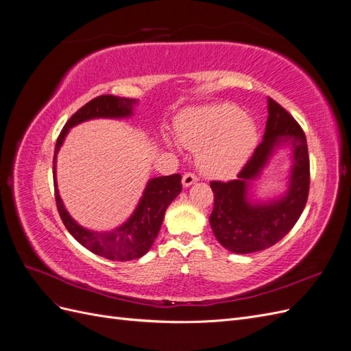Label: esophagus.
<instances>
[{
  "mask_svg": "<svg viewBox=\"0 0 351 351\" xmlns=\"http://www.w3.org/2000/svg\"><path fill=\"white\" fill-rule=\"evenodd\" d=\"M196 182H197V176H195L193 173H186V174L183 176V180H182V183H183L184 187L192 186V184L196 183Z\"/></svg>",
  "mask_w": 351,
  "mask_h": 351,
  "instance_id": "obj_1",
  "label": "esophagus"
}]
</instances>
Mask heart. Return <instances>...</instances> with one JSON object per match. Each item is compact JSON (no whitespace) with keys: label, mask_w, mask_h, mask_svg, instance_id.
Instances as JSON below:
<instances>
[{"label":"heart","mask_w":351,"mask_h":351,"mask_svg":"<svg viewBox=\"0 0 351 351\" xmlns=\"http://www.w3.org/2000/svg\"><path fill=\"white\" fill-rule=\"evenodd\" d=\"M177 134L197 151L200 168L217 177L236 174L258 141L256 125L232 105L187 111L177 121Z\"/></svg>","instance_id":"obj_1"}]
</instances>
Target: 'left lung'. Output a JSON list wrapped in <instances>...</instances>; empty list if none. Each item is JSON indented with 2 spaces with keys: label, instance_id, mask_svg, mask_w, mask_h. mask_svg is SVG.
I'll return each instance as SVG.
<instances>
[{
  "label": "left lung",
  "instance_id": "left-lung-1",
  "mask_svg": "<svg viewBox=\"0 0 351 351\" xmlns=\"http://www.w3.org/2000/svg\"><path fill=\"white\" fill-rule=\"evenodd\" d=\"M268 120L263 141L256 146L237 180L210 182L214 209L209 217L217 240L232 253H253L278 243L300 218L309 196L311 162L304 132L281 105L268 99ZM282 141L293 147V171L287 195L269 204H250L247 187L261 171L275 145Z\"/></svg>",
  "mask_w": 351,
  "mask_h": 351
}]
</instances>
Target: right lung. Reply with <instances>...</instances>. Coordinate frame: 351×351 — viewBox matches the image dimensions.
<instances>
[{"label": "right lung", "instance_id": "obj_1", "mask_svg": "<svg viewBox=\"0 0 351 351\" xmlns=\"http://www.w3.org/2000/svg\"><path fill=\"white\" fill-rule=\"evenodd\" d=\"M133 104H136L134 99L114 97V95H101L93 98L70 117L58 136L54 151L52 174H54L56 204L62 224L82 246L110 261L139 259L151 249L161 228L167 208L182 192V176L173 174L152 178L145 189L141 204L137 205L134 214L125 224L108 232H97L77 226L64 209L56 182V159L62 141L73 125L90 119H98V117L119 119V117L130 115Z\"/></svg>", "mask_w": 351, "mask_h": 351}]
</instances>
